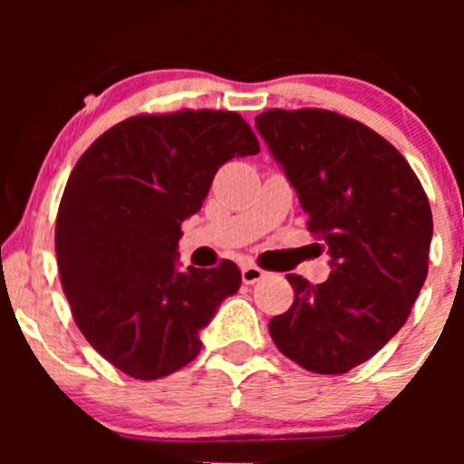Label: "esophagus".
I'll use <instances>...</instances> for the list:
<instances>
[{
  "mask_svg": "<svg viewBox=\"0 0 464 464\" xmlns=\"http://www.w3.org/2000/svg\"><path fill=\"white\" fill-rule=\"evenodd\" d=\"M264 270L259 268V266H255V264H244L242 266V281L246 285H253V284H257L259 279H264Z\"/></svg>",
  "mask_w": 464,
  "mask_h": 464,
  "instance_id": "1",
  "label": "esophagus"
}]
</instances>
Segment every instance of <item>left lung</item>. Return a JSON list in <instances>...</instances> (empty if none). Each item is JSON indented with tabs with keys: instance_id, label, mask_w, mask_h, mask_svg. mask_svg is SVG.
Returning a JSON list of instances; mask_svg holds the SVG:
<instances>
[{
	"instance_id": "8db88e82",
	"label": "left lung",
	"mask_w": 464,
	"mask_h": 464,
	"mask_svg": "<svg viewBox=\"0 0 464 464\" xmlns=\"http://www.w3.org/2000/svg\"><path fill=\"white\" fill-rule=\"evenodd\" d=\"M299 194L332 275H287L295 303L268 323L276 349L321 375L371 360L408 321L430 262L432 209L403 154L358 120L327 109L255 117Z\"/></svg>"
}]
</instances>
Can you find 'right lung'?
I'll return each instance as SVG.
<instances>
[{"mask_svg": "<svg viewBox=\"0 0 464 464\" xmlns=\"http://www.w3.org/2000/svg\"><path fill=\"white\" fill-rule=\"evenodd\" d=\"M236 111L180 109L120 121L84 150L56 216V262L87 343L135 380H159L200 353L198 332L242 273L177 270L180 222L202 207L220 165L257 154Z\"/></svg>", "mask_w": 464, "mask_h": 464, "instance_id": "obj_1", "label": "right lung"}]
</instances>
